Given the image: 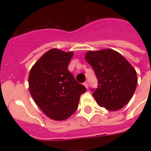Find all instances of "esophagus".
I'll list each match as a JSON object with an SVG mask.
<instances>
[{
	"instance_id": "34e87169",
	"label": "esophagus",
	"mask_w": 151,
	"mask_h": 151,
	"mask_svg": "<svg viewBox=\"0 0 151 151\" xmlns=\"http://www.w3.org/2000/svg\"><path fill=\"white\" fill-rule=\"evenodd\" d=\"M84 85H85V87L86 88H88V82L84 83Z\"/></svg>"
}]
</instances>
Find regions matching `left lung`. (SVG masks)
Masks as SVG:
<instances>
[{
	"instance_id": "8db88e82",
	"label": "left lung",
	"mask_w": 151,
	"mask_h": 151,
	"mask_svg": "<svg viewBox=\"0 0 151 151\" xmlns=\"http://www.w3.org/2000/svg\"><path fill=\"white\" fill-rule=\"evenodd\" d=\"M98 80L92 96L97 104L110 111L122 109L129 103L137 85L136 70L122 55L106 48L88 51L85 56Z\"/></svg>"
}]
</instances>
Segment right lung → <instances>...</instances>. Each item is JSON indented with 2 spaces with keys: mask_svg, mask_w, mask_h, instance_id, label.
<instances>
[{
  "mask_svg": "<svg viewBox=\"0 0 151 151\" xmlns=\"http://www.w3.org/2000/svg\"><path fill=\"white\" fill-rule=\"evenodd\" d=\"M73 52L52 48L45 52L29 71V90L45 114L55 121L70 117L78 109L81 95L86 92L68 70Z\"/></svg>",
  "mask_w": 151,
  "mask_h": 151,
  "instance_id": "1",
  "label": "right lung"
}]
</instances>
